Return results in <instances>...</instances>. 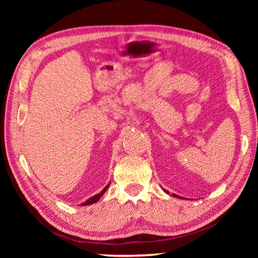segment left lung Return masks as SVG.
Returning <instances> with one entry per match:
<instances>
[{"label":"left lung","instance_id":"1","mask_svg":"<svg viewBox=\"0 0 258 258\" xmlns=\"http://www.w3.org/2000/svg\"><path fill=\"white\" fill-rule=\"evenodd\" d=\"M163 191H165V192H167V194H169V191L168 190H166V189H163ZM172 196L173 197H175V198H179V199H183L181 196H178V195H175V194H172Z\"/></svg>","mask_w":258,"mask_h":258}]
</instances>
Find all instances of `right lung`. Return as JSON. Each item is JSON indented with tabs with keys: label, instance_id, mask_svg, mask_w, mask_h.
<instances>
[{
	"label": "right lung",
	"instance_id": "right-lung-1",
	"mask_svg": "<svg viewBox=\"0 0 258 258\" xmlns=\"http://www.w3.org/2000/svg\"><path fill=\"white\" fill-rule=\"evenodd\" d=\"M108 186H110V184H107V185L104 187V188L102 189V191L97 194V195H95V196L90 197L88 200H86L85 202H83V204H81V206H90V205H92V204H96V202L99 201V199L103 196V194L106 191V189L108 188Z\"/></svg>",
	"mask_w": 258,
	"mask_h": 258
}]
</instances>
